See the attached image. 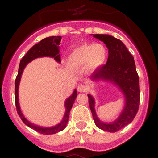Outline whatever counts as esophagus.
<instances>
[{"label":"esophagus","instance_id":"esophagus-1","mask_svg":"<svg viewBox=\"0 0 158 158\" xmlns=\"http://www.w3.org/2000/svg\"><path fill=\"white\" fill-rule=\"evenodd\" d=\"M77 90L78 92H80V93H83V92H85L87 90V87H86L85 85H79L77 86Z\"/></svg>","mask_w":158,"mask_h":158}]
</instances>
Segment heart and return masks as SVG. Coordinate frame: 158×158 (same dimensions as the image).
<instances>
[{
	"mask_svg": "<svg viewBox=\"0 0 158 158\" xmlns=\"http://www.w3.org/2000/svg\"><path fill=\"white\" fill-rule=\"evenodd\" d=\"M106 58V50L101 44H83L71 53L68 65L72 69L85 68L89 71L96 70L103 65Z\"/></svg>",
	"mask_w": 158,
	"mask_h": 158,
	"instance_id": "heart-1",
	"label": "heart"
}]
</instances>
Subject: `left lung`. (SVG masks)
<instances>
[{"label": "left lung", "instance_id": "left-lung-1", "mask_svg": "<svg viewBox=\"0 0 158 158\" xmlns=\"http://www.w3.org/2000/svg\"><path fill=\"white\" fill-rule=\"evenodd\" d=\"M93 37L105 43L108 49L107 63L94 71L92 80H104L118 86L125 97V106L116 120L103 123L95 111V100L88 94L89 107L96 127L108 132H116L131 123L139 111L140 104L139 78L136 71L135 60L123 43L108 35H93Z\"/></svg>", "mask_w": 158, "mask_h": 158}]
</instances>
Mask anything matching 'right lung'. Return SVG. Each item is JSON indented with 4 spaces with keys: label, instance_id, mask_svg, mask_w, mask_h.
Wrapping results in <instances>:
<instances>
[{
    "label": "right lung",
    "instance_id": "add662e5",
    "mask_svg": "<svg viewBox=\"0 0 158 158\" xmlns=\"http://www.w3.org/2000/svg\"><path fill=\"white\" fill-rule=\"evenodd\" d=\"M61 40H62L61 36H51V37L43 39L40 43L33 46L27 51V54L23 57V58L20 60L18 74L16 76V81H15V103H16V111H17L18 115L20 117L21 120L27 127L35 130V131H36L39 133L43 134V135H53V134H56L59 132V131H62V130L65 129V127H66L67 122H68V119H69V111H70L73 104L74 103L75 99L77 98V90L75 89L73 93L72 96H69V98L65 100V113L63 118H62V122L58 123V125H56V126L52 127H42L35 125V124L27 121L26 118L23 116V113L20 111V107H19V99H18L19 84L20 78H21L22 73H23L25 66L27 65V63L31 62L32 60L35 59L37 58H40V57H51V58H54V59L56 60L57 62H61V55L59 54V45Z\"/></svg>",
    "mask_w": 158,
    "mask_h": 158
}]
</instances>
